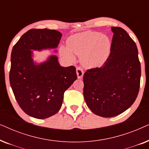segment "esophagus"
I'll return each mask as SVG.
<instances>
[{
    "label": "esophagus",
    "instance_id": "1",
    "mask_svg": "<svg viewBox=\"0 0 149 149\" xmlns=\"http://www.w3.org/2000/svg\"><path fill=\"white\" fill-rule=\"evenodd\" d=\"M77 74L78 79H82L83 77V74H84V72H83V69L80 68V67H78L77 68Z\"/></svg>",
    "mask_w": 149,
    "mask_h": 149
}]
</instances>
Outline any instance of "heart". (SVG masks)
Masks as SVG:
<instances>
[{"label":"heart","mask_w":149,"mask_h":149,"mask_svg":"<svg viewBox=\"0 0 149 149\" xmlns=\"http://www.w3.org/2000/svg\"><path fill=\"white\" fill-rule=\"evenodd\" d=\"M112 42L107 36L96 32L85 31L73 34L68 38L66 45H61L60 55L70 62H74V54L80 56L85 67L96 68L102 66L109 60Z\"/></svg>","instance_id":"obj_1"}]
</instances>
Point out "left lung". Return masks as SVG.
<instances>
[{"mask_svg": "<svg viewBox=\"0 0 149 149\" xmlns=\"http://www.w3.org/2000/svg\"><path fill=\"white\" fill-rule=\"evenodd\" d=\"M112 50L100 68L87 70L83 76V95L91 112L113 117L129 109L140 88L141 68L135 42L120 27H112Z\"/></svg>", "mask_w": 149, "mask_h": 149, "instance_id": "obj_1", "label": "left lung"}]
</instances>
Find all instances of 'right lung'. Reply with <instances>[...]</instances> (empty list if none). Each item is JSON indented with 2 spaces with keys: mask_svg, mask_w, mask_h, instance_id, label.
Listing matches in <instances>:
<instances>
[{
  "mask_svg": "<svg viewBox=\"0 0 149 149\" xmlns=\"http://www.w3.org/2000/svg\"><path fill=\"white\" fill-rule=\"evenodd\" d=\"M62 36L55 30L32 29L12 49L10 84L19 107L30 117L42 119L58 113L64 91L77 78L75 67L60 66L56 55L40 63L34 61L33 51L57 52Z\"/></svg>",
  "mask_w": 149,
  "mask_h": 149,
  "instance_id": "obj_1",
  "label": "right lung"
}]
</instances>
